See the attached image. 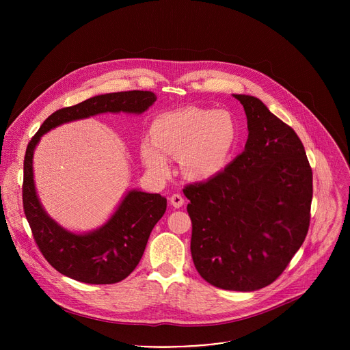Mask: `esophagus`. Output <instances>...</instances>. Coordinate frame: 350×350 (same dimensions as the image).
I'll use <instances>...</instances> for the list:
<instances>
[{"label": "esophagus", "mask_w": 350, "mask_h": 350, "mask_svg": "<svg viewBox=\"0 0 350 350\" xmlns=\"http://www.w3.org/2000/svg\"><path fill=\"white\" fill-rule=\"evenodd\" d=\"M170 204L174 206V208H181L184 205V198L180 195V193H173L170 196Z\"/></svg>", "instance_id": "obj_1"}]
</instances>
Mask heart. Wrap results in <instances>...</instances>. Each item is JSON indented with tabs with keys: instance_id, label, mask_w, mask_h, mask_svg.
<instances>
[{
	"instance_id": "b5f03b06",
	"label": "heart",
	"mask_w": 350,
	"mask_h": 350,
	"mask_svg": "<svg viewBox=\"0 0 350 350\" xmlns=\"http://www.w3.org/2000/svg\"><path fill=\"white\" fill-rule=\"evenodd\" d=\"M237 122L223 109L185 108L158 116L152 123V141L141 144L144 165L159 176L170 172L165 155L181 159L184 173L204 180L219 173L237 141Z\"/></svg>"
}]
</instances>
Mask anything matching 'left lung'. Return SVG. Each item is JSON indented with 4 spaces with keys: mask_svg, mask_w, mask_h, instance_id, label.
<instances>
[{
    "mask_svg": "<svg viewBox=\"0 0 350 350\" xmlns=\"http://www.w3.org/2000/svg\"><path fill=\"white\" fill-rule=\"evenodd\" d=\"M247 119L243 152L206 181L188 184L191 255L209 284L256 291L274 282L302 246L313 173L302 141L260 99L234 95Z\"/></svg>",
    "mask_w": 350,
    "mask_h": 350,
    "instance_id": "obj_1",
    "label": "left lung"
}]
</instances>
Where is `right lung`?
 <instances>
[{"mask_svg":"<svg viewBox=\"0 0 350 350\" xmlns=\"http://www.w3.org/2000/svg\"><path fill=\"white\" fill-rule=\"evenodd\" d=\"M157 101L152 91H120L96 95L48 116L27 144L23 162V209L42 256L61 274L85 284H115L139 263L155 224L166 212L161 193L130 191L105 226L73 234L58 226L41 208L33 181V152L41 135L77 119L105 112L142 113Z\"/></svg>","mask_w":350,"mask_h":350,"instance_id":"add662e5","label":"right lung"}]
</instances>
